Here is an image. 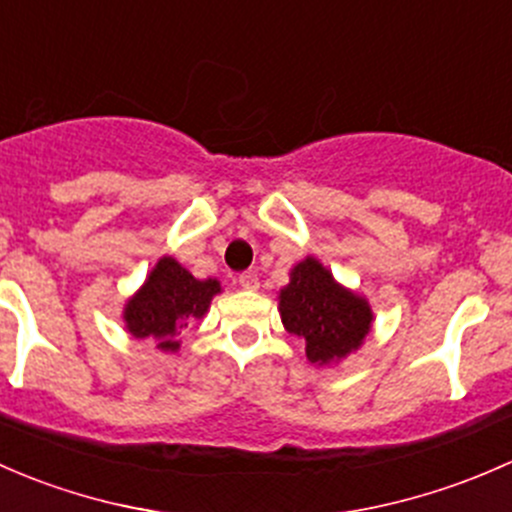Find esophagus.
<instances>
[{
  "mask_svg": "<svg viewBox=\"0 0 512 512\" xmlns=\"http://www.w3.org/2000/svg\"><path fill=\"white\" fill-rule=\"evenodd\" d=\"M239 286L246 288V291H256L258 288V276L254 271H246L239 276Z\"/></svg>",
  "mask_w": 512,
  "mask_h": 512,
  "instance_id": "obj_1",
  "label": "esophagus"
}]
</instances>
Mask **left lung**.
<instances>
[{"mask_svg":"<svg viewBox=\"0 0 512 512\" xmlns=\"http://www.w3.org/2000/svg\"><path fill=\"white\" fill-rule=\"evenodd\" d=\"M281 318L288 333L305 337V355L318 365L357 350L372 323L367 300L337 286L315 258L293 268L291 283L281 291Z\"/></svg>","mask_w":512,"mask_h":512,"instance_id":"1","label":"left lung"}]
</instances>
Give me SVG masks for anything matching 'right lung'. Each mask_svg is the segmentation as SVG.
Here are the masks:
<instances>
[{"instance_id":"obj_1","label":"right lung","mask_w":512,"mask_h":512,"mask_svg":"<svg viewBox=\"0 0 512 512\" xmlns=\"http://www.w3.org/2000/svg\"><path fill=\"white\" fill-rule=\"evenodd\" d=\"M219 291V281H197L175 258L165 256L125 308V323L130 335L138 340L155 337L160 340V350L175 352L179 347L175 335L182 325H187L184 320L202 318Z\"/></svg>"}]
</instances>
